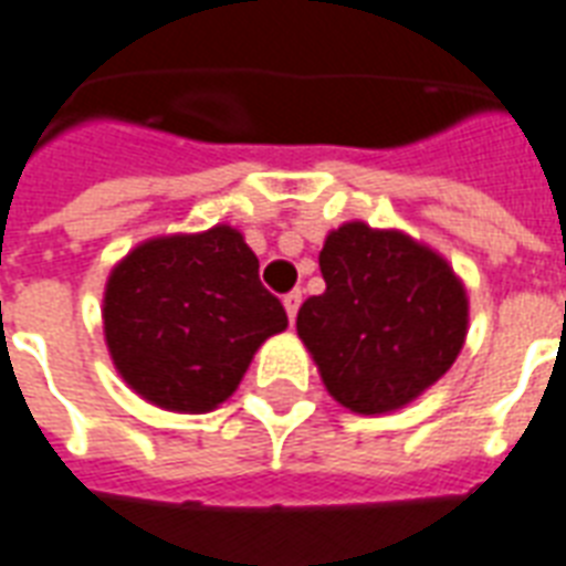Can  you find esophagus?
<instances>
[{
  "label": "esophagus",
  "mask_w": 566,
  "mask_h": 566,
  "mask_svg": "<svg viewBox=\"0 0 566 566\" xmlns=\"http://www.w3.org/2000/svg\"><path fill=\"white\" fill-rule=\"evenodd\" d=\"M300 305H302V291H291L287 296H284V311H287V319H296V314H300Z\"/></svg>",
  "instance_id": "obj_1"
}]
</instances>
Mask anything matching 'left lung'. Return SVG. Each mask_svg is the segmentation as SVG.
<instances>
[{"label":"left lung","instance_id":"1","mask_svg":"<svg viewBox=\"0 0 566 566\" xmlns=\"http://www.w3.org/2000/svg\"><path fill=\"white\" fill-rule=\"evenodd\" d=\"M326 291L302 302L296 332L337 402L402 408L455 364L467 291L447 258L396 229L344 222L319 252Z\"/></svg>","mask_w":566,"mask_h":566}]
</instances>
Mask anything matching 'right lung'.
I'll return each instance as SVG.
<instances>
[{"mask_svg": "<svg viewBox=\"0 0 566 566\" xmlns=\"http://www.w3.org/2000/svg\"><path fill=\"white\" fill-rule=\"evenodd\" d=\"M105 344L126 385L181 413L213 411L238 390L252 355L287 328L282 302L231 226L135 247L105 284Z\"/></svg>", "mask_w": 566, "mask_h": 566, "instance_id": "right-lung-1", "label": "right lung"}]
</instances>
